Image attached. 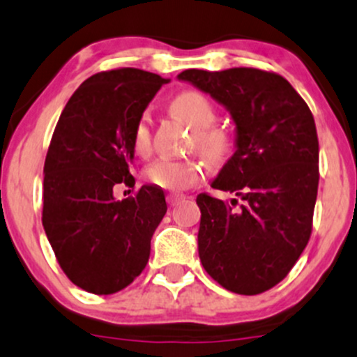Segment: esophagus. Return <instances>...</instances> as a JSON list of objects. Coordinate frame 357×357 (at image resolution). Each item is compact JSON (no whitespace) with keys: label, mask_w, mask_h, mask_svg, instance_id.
Listing matches in <instances>:
<instances>
[{"label":"esophagus","mask_w":357,"mask_h":357,"mask_svg":"<svg viewBox=\"0 0 357 357\" xmlns=\"http://www.w3.org/2000/svg\"><path fill=\"white\" fill-rule=\"evenodd\" d=\"M183 199V195L182 194H178V192H170L167 195V202L170 206H177L180 201H182Z\"/></svg>","instance_id":"34e87169"}]
</instances>
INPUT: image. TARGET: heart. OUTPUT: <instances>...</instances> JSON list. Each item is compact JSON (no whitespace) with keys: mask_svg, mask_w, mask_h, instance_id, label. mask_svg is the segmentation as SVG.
<instances>
[{"mask_svg":"<svg viewBox=\"0 0 357 357\" xmlns=\"http://www.w3.org/2000/svg\"><path fill=\"white\" fill-rule=\"evenodd\" d=\"M172 110L194 128L192 146L211 165H221L228 160L233 149V136L228 129L213 124L216 119V107L206 93L187 90L172 100ZM132 151L136 155H148L151 148V114L143 112L136 119L131 134ZM206 167L197 158H158L149 163L143 177L149 185L163 190H185L201 182Z\"/></svg>","mask_w":357,"mask_h":357,"instance_id":"heart-1","label":"heart"}]
</instances>
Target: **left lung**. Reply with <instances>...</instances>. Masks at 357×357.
I'll return each instance as SVG.
<instances>
[{"instance_id": "left-lung-1", "label": "left lung", "mask_w": 357, "mask_h": 357, "mask_svg": "<svg viewBox=\"0 0 357 357\" xmlns=\"http://www.w3.org/2000/svg\"><path fill=\"white\" fill-rule=\"evenodd\" d=\"M223 103L236 124V151L201 209L199 257L206 272L236 294H260L289 274L312 236L318 190L315 119L286 78L257 68L185 70L178 75Z\"/></svg>"}]
</instances>
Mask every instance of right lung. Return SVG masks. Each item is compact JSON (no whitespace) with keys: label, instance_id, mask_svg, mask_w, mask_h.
Instances as JSON below:
<instances>
[{"label":"right lung","instance_id":"right-lung-1","mask_svg":"<svg viewBox=\"0 0 357 357\" xmlns=\"http://www.w3.org/2000/svg\"><path fill=\"white\" fill-rule=\"evenodd\" d=\"M167 79L137 68L90 76L57 121L44 163L42 225L68 279L91 294H114L146 267L151 236L167 213L162 189L134 187L131 134Z\"/></svg>","mask_w":357,"mask_h":357}]
</instances>
